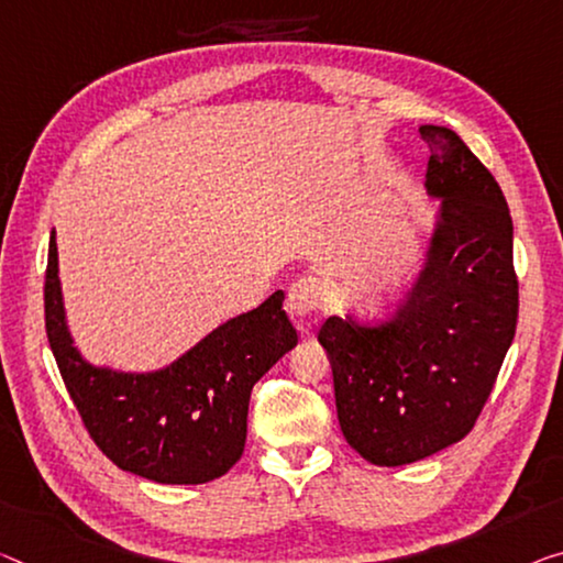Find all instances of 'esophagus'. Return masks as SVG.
<instances>
[{"mask_svg": "<svg viewBox=\"0 0 563 563\" xmlns=\"http://www.w3.org/2000/svg\"><path fill=\"white\" fill-rule=\"evenodd\" d=\"M319 307H322V284L317 279H309V276L291 284L287 291V311L294 322L311 317Z\"/></svg>", "mask_w": 563, "mask_h": 563, "instance_id": "obj_1", "label": "esophagus"}]
</instances>
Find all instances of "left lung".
Returning a JSON list of instances; mask_svg holds the SVG:
<instances>
[{
	"label": "left lung",
	"instance_id": "obj_1",
	"mask_svg": "<svg viewBox=\"0 0 563 563\" xmlns=\"http://www.w3.org/2000/svg\"><path fill=\"white\" fill-rule=\"evenodd\" d=\"M438 201L420 269L383 317H330L336 418L375 465L422 461L468 435L511 347L518 317L514 221L461 135L420 125Z\"/></svg>",
	"mask_w": 563,
	"mask_h": 563
}]
</instances>
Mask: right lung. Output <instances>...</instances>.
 Returning <instances> with one entry per match:
<instances>
[{"mask_svg": "<svg viewBox=\"0 0 563 563\" xmlns=\"http://www.w3.org/2000/svg\"><path fill=\"white\" fill-rule=\"evenodd\" d=\"M284 291L231 317L166 367L95 365L75 347L52 231L45 324L59 375L85 428L118 468L168 486L221 478L244 453L254 385L297 344Z\"/></svg>", "mask_w": 563, "mask_h": 563, "instance_id": "1", "label": "right lung"}]
</instances>
